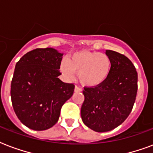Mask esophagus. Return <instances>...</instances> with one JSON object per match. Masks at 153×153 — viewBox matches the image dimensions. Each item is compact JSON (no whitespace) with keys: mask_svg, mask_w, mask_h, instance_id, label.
Wrapping results in <instances>:
<instances>
[{"mask_svg":"<svg viewBox=\"0 0 153 153\" xmlns=\"http://www.w3.org/2000/svg\"><path fill=\"white\" fill-rule=\"evenodd\" d=\"M74 91H75V92H81V91H82V88H81V87H80V86H78V85H76L75 89H74Z\"/></svg>","mask_w":153,"mask_h":153,"instance_id":"34e87169","label":"esophagus"}]
</instances>
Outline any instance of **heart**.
Returning a JSON list of instances; mask_svg holds the SVG:
<instances>
[{
    "label": "heart",
    "mask_w": 153,
    "mask_h": 153,
    "mask_svg": "<svg viewBox=\"0 0 153 153\" xmlns=\"http://www.w3.org/2000/svg\"><path fill=\"white\" fill-rule=\"evenodd\" d=\"M112 69V61L105 53L80 51L63 60L60 70L68 79H73L75 73L84 85L93 87L101 85L107 80Z\"/></svg>",
    "instance_id": "b5f03b06"
}]
</instances>
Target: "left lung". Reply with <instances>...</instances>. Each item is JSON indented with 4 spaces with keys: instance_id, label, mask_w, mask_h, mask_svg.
Here are the masks:
<instances>
[{
    "instance_id": "obj_1",
    "label": "left lung",
    "mask_w": 153,
    "mask_h": 153,
    "mask_svg": "<svg viewBox=\"0 0 153 153\" xmlns=\"http://www.w3.org/2000/svg\"><path fill=\"white\" fill-rule=\"evenodd\" d=\"M112 69L101 85L84 87L81 118L86 126L98 132H108L121 125L132 112L137 97L138 76L132 61L125 55L106 51Z\"/></svg>"
}]
</instances>
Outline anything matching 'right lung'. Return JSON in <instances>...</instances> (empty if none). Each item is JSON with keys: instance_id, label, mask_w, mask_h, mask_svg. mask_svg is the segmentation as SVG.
<instances>
[{"instance_id": "right-lung-1", "label": "right lung", "mask_w": 153, "mask_h": 153, "mask_svg": "<svg viewBox=\"0 0 153 153\" xmlns=\"http://www.w3.org/2000/svg\"><path fill=\"white\" fill-rule=\"evenodd\" d=\"M62 53L36 48L17 61L11 82V100L18 119L29 128L42 131L58 121L60 109L75 85L58 78Z\"/></svg>"}]
</instances>
